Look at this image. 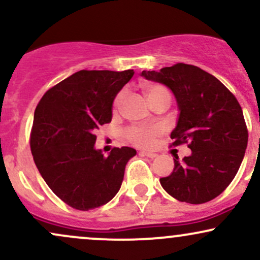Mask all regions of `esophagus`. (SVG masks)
I'll return each mask as SVG.
<instances>
[{"mask_svg":"<svg viewBox=\"0 0 260 260\" xmlns=\"http://www.w3.org/2000/svg\"><path fill=\"white\" fill-rule=\"evenodd\" d=\"M140 154L144 155V156H147V157H150V159H154V157L157 156V154L151 153V151H140Z\"/></svg>","mask_w":260,"mask_h":260,"instance_id":"obj_1","label":"esophagus"}]
</instances>
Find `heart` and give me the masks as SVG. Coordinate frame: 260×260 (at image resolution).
Wrapping results in <instances>:
<instances>
[{"mask_svg":"<svg viewBox=\"0 0 260 260\" xmlns=\"http://www.w3.org/2000/svg\"><path fill=\"white\" fill-rule=\"evenodd\" d=\"M145 94L149 103L153 104L155 101H159L162 99L170 100L171 99V95L170 91L165 86L159 85V84H151L145 88ZM124 95H126V90H121L116 95L115 100H113V110L117 111L120 110L122 105V101L124 99ZM161 133V128L159 126H147V124H133L126 128L124 131V137L129 143H132L133 145L140 148H148L151 147L154 144L156 137Z\"/></svg>","mask_w":260,"mask_h":260,"instance_id":"1","label":"heart"}]
</instances>
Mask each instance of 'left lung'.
Masks as SVG:
<instances>
[{"instance_id": "obj_1", "label": "left lung", "mask_w": 260, "mask_h": 260, "mask_svg": "<svg viewBox=\"0 0 260 260\" xmlns=\"http://www.w3.org/2000/svg\"><path fill=\"white\" fill-rule=\"evenodd\" d=\"M149 80L171 89L180 109L172 145L192 150L160 178L164 189L180 202L203 204L216 198L235 178L248 143L242 107L235 95L210 73L197 66L176 63L159 72L143 71Z\"/></svg>"}]
</instances>
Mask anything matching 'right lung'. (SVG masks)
<instances>
[{"label":"right lung","mask_w":260,"mask_h":260,"mask_svg":"<svg viewBox=\"0 0 260 260\" xmlns=\"http://www.w3.org/2000/svg\"><path fill=\"white\" fill-rule=\"evenodd\" d=\"M133 70L79 71L53 85L39 101L30 132L34 162L50 189L77 210L110 202L120 190L133 148H94L100 126L112 120V103Z\"/></svg>","instance_id":"obj_1"}]
</instances>
